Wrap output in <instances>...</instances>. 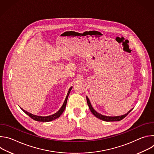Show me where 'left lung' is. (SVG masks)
<instances>
[{
  "label": "left lung",
  "mask_w": 154,
  "mask_h": 154,
  "mask_svg": "<svg viewBox=\"0 0 154 154\" xmlns=\"http://www.w3.org/2000/svg\"><path fill=\"white\" fill-rule=\"evenodd\" d=\"M86 100H87V103L88 105V106L90 108V111L91 112V113L94 115V116H95L96 117H97V118L101 119V120H103L104 121H107V122H109V121H121L122 120V119H124L125 116H127V115L133 109V108L130 109V111H128L126 114L124 115H122V116H104V115H102L99 113H97L96 110H94V109L93 108L91 103H90V101L88 99V97H86Z\"/></svg>",
  "instance_id": "left-lung-1"
}]
</instances>
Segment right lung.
I'll return each mask as SVG.
<instances>
[{
	"mask_svg": "<svg viewBox=\"0 0 154 154\" xmlns=\"http://www.w3.org/2000/svg\"><path fill=\"white\" fill-rule=\"evenodd\" d=\"M72 86H71L68 92V94H67V96L66 97V99L64 100V102L63 104V105L61 106V107L60 108V109H59V110L55 113V114L52 115H50V116H37V115H33L29 112H27V111L24 110V109H23L22 108H20L22 109V110H23L26 114H27L29 116H30L32 119H34L35 121H39V122H49V121H52L53 120H55L57 118H59L61 114L63 113L64 109L66 108V103H67V100H68V96H69V94L72 90Z\"/></svg>",
	"mask_w": 154,
	"mask_h": 154,
	"instance_id": "1",
	"label": "right lung"
}]
</instances>
